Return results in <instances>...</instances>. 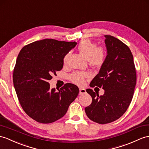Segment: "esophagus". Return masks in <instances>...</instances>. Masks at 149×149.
<instances>
[{"label": "esophagus", "instance_id": "obj_1", "mask_svg": "<svg viewBox=\"0 0 149 149\" xmlns=\"http://www.w3.org/2000/svg\"><path fill=\"white\" fill-rule=\"evenodd\" d=\"M86 93V90L85 88H79V94H84Z\"/></svg>", "mask_w": 149, "mask_h": 149}]
</instances>
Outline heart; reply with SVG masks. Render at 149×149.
I'll return each instance as SVG.
<instances>
[{"instance_id": "obj_1", "label": "heart", "mask_w": 149, "mask_h": 149, "mask_svg": "<svg viewBox=\"0 0 149 149\" xmlns=\"http://www.w3.org/2000/svg\"><path fill=\"white\" fill-rule=\"evenodd\" d=\"M78 50L82 56L88 59V64L93 68H99L102 66L106 59V52L102 47H97V44L89 40H82L78 45ZM69 53L63 57V63L67 62ZM89 74L87 72H74L70 76V79L75 84L82 85L84 84L85 78Z\"/></svg>"}]
</instances>
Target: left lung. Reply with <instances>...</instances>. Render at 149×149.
<instances>
[{"instance_id":"1","label":"left lung","mask_w":149,"mask_h":149,"mask_svg":"<svg viewBox=\"0 0 149 149\" xmlns=\"http://www.w3.org/2000/svg\"><path fill=\"white\" fill-rule=\"evenodd\" d=\"M107 55L104 64L90 86L102 88L104 93L88 88L92 104L85 111L88 118L99 124H107L121 118L133 96L136 74L133 57L129 47L111 35H105Z\"/></svg>"}]
</instances>
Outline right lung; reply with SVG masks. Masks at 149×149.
Listing matches in <instances>:
<instances>
[{
    "mask_svg": "<svg viewBox=\"0 0 149 149\" xmlns=\"http://www.w3.org/2000/svg\"><path fill=\"white\" fill-rule=\"evenodd\" d=\"M77 43L47 38L25 45L18 54L14 86L23 109L35 121L47 124L58 120L77 97V86L66 83L56 91L48 82L62 70L64 56Z\"/></svg>",
    "mask_w": 149,
    "mask_h": 149,
    "instance_id": "1",
    "label": "right lung"
}]
</instances>
